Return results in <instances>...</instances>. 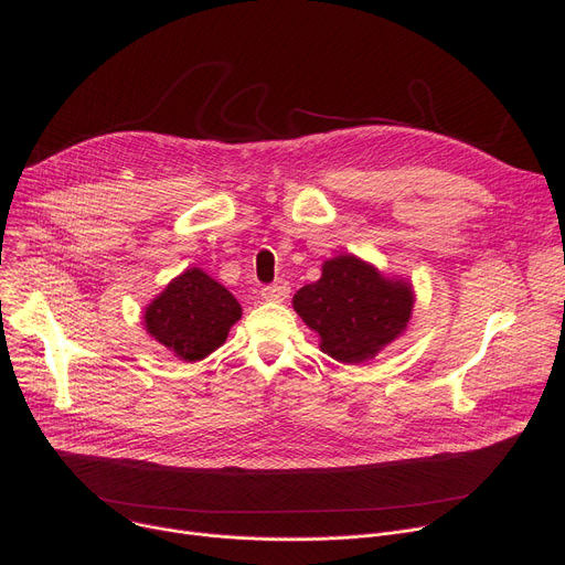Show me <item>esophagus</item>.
<instances>
[{
  "label": "esophagus",
  "mask_w": 565,
  "mask_h": 565,
  "mask_svg": "<svg viewBox=\"0 0 565 565\" xmlns=\"http://www.w3.org/2000/svg\"><path fill=\"white\" fill-rule=\"evenodd\" d=\"M260 295H263V300H267V302H286L288 295H290V286H288V281H277L273 286H265L260 290Z\"/></svg>",
  "instance_id": "esophagus-1"
}]
</instances>
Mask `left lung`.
Masks as SVG:
<instances>
[{"label": "left lung", "instance_id": "8db88e82", "mask_svg": "<svg viewBox=\"0 0 565 565\" xmlns=\"http://www.w3.org/2000/svg\"><path fill=\"white\" fill-rule=\"evenodd\" d=\"M292 309L318 334L324 354L341 364H364L405 334L414 288L360 256L339 254L322 263L318 281L295 292Z\"/></svg>", "mask_w": 565, "mask_h": 565}]
</instances>
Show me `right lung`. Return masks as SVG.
<instances>
[{
    "label": "right lung",
    "mask_w": 565,
    "mask_h": 565,
    "mask_svg": "<svg viewBox=\"0 0 565 565\" xmlns=\"http://www.w3.org/2000/svg\"><path fill=\"white\" fill-rule=\"evenodd\" d=\"M243 307L228 288L188 267L143 309V330L181 362H199L215 352L241 320Z\"/></svg>",
    "instance_id": "add662e5"
}]
</instances>
